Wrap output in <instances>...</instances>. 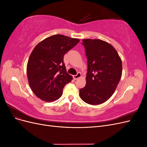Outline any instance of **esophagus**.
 Returning <instances> with one entry per match:
<instances>
[{
  "instance_id": "esophagus-1",
  "label": "esophagus",
  "mask_w": 147,
  "mask_h": 147,
  "mask_svg": "<svg viewBox=\"0 0 147 147\" xmlns=\"http://www.w3.org/2000/svg\"><path fill=\"white\" fill-rule=\"evenodd\" d=\"M74 80H77L79 78L81 77V73L80 72H78L77 74L76 75H74V76H73Z\"/></svg>"
}]
</instances>
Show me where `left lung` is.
I'll return each instance as SVG.
<instances>
[{
    "mask_svg": "<svg viewBox=\"0 0 147 147\" xmlns=\"http://www.w3.org/2000/svg\"><path fill=\"white\" fill-rule=\"evenodd\" d=\"M88 70L86 86L80 96L86 103L99 105L112 96L122 75V62L110 43L99 39H83Z\"/></svg>",
    "mask_w": 147,
    "mask_h": 147,
    "instance_id": "1",
    "label": "left lung"
}]
</instances>
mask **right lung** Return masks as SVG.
I'll use <instances>...</instances> for the list:
<instances>
[{
  "label": "right lung",
  "instance_id": "1",
  "mask_svg": "<svg viewBox=\"0 0 147 147\" xmlns=\"http://www.w3.org/2000/svg\"><path fill=\"white\" fill-rule=\"evenodd\" d=\"M80 42L78 38L57 34L38 43L31 53L27 75L31 90L47 102L58 99L73 77L67 73L64 56Z\"/></svg>",
  "mask_w": 147,
  "mask_h": 147
}]
</instances>
